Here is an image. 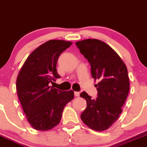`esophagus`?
<instances>
[{
    "instance_id": "34e87169",
    "label": "esophagus",
    "mask_w": 147,
    "mask_h": 147,
    "mask_svg": "<svg viewBox=\"0 0 147 147\" xmlns=\"http://www.w3.org/2000/svg\"><path fill=\"white\" fill-rule=\"evenodd\" d=\"M75 96H80V92H78V91H75Z\"/></svg>"
}]
</instances>
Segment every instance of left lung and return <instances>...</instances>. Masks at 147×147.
I'll return each mask as SVG.
<instances>
[{
  "mask_svg": "<svg viewBox=\"0 0 147 147\" xmlns=\"http://www.w3.org/2000/svg\"><path fill=\"white\" fill-rule=\"evenodd\" d=\"M75 45L90 64L92 78L98 82L95 85L96 98L85 91L80 94L87 102L80 118L91 129L105 131L120 117L129 92L127 67L118 54L99 40H83Z\"/></svg>",
  "mask_w": 147,
  "mask_h": 147,
  "instance_id": "left-lung-1",
  "label": "left lung"
}]
</instances>
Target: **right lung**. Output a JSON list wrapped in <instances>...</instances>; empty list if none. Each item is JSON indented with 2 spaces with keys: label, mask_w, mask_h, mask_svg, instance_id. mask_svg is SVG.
Wrapping results in <instances>:
<instances>
[{
  "label": "right lung",
  "mask_w": 147,
  "mask_h": 147,
  "mask_svg": "<svg viewBox=\"0 0 147 147\" xmlns=\"http://www.w3.org/2000/svg\"><path fill=\"white\" fill-rule=\"evenodd\" d=\"M72 45L51 40L30 53L16 79V90L27 120L38 131H48L59 123L63 109L74 91L59 90L50 83L61 78L57 64L60 54Z\"/></svg>",
  "instance_id": "right-lung-1"
}]
</instances>
